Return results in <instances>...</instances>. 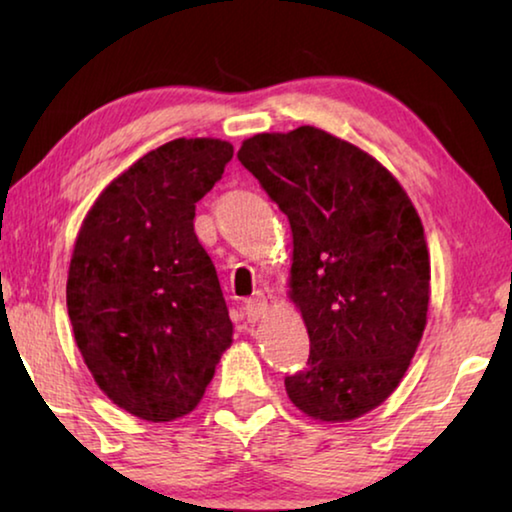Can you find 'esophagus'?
Wrapping results in <instances>:
<instances>
[{"mask_svg": "<svg viewBox=\"0 0 512 512\" xmlns=\"http://www.w3.org/2000/svg\"><path fill=\"white\" fill-rule=\"evenodd\" d=\"M244 314H246L248 323H257V320L266 314V298H264V293L257 291L253 298H248L244 302Z\"/></svg>", "mask_w": 512, "mask_h": 512, "instance_id": "1", "label": "esophagus"}]
</instances>
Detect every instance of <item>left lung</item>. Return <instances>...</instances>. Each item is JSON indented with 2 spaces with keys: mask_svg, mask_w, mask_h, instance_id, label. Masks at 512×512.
I'll list each match as a JSON object with an SVG mask.
<instances>
[{
  "mask_svg": "<svg viewBox=\"0 0 512 512\" xmlns=\"http://www.w3.org/2000/svg\"><path fill=\"white\" fill-rule=\"evenodd\" d=\"M237 158L291 225L309 359L284 379L289 400L320 422L357 420L400 386L427 325L420 216L384 164L314 126L248 137Z\"/></svg>",
  "mask_w": 512,
  "mask_h": 512,
  "instance_id": "left-lung-1",
  "label": "left lung"
}]
</instances>
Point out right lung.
<instances>
[{"label":"right lung","mask_w":512,"mask_h":512,"mask_svg":"<svg viewBox=\"0 0 512 512\" xmlns=\"http://www.w3.org/2000/svg\"><path fill=\"white\" fill-rule=\"evenodd\" d=\"M232 153L214 137L149 151L103 189L76 237L74 339L97 386L135 418L194 411L232 343L216 268L194 232L196 203Z\"/></svg>","instance_id":"add662e5"}]
</instances>
